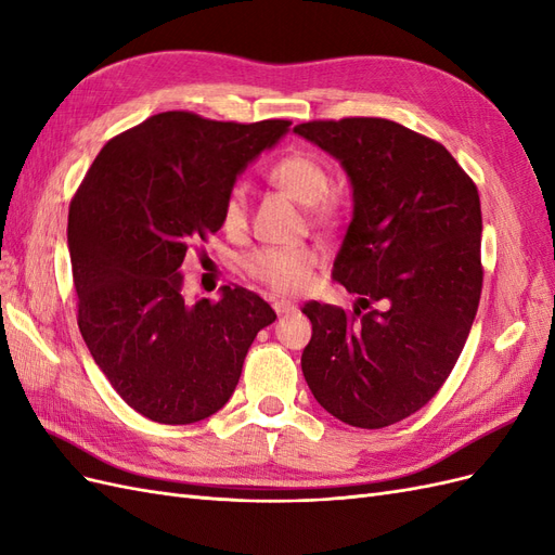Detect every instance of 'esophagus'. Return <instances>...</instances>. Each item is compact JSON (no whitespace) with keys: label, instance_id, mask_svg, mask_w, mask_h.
I'll return each instance as SVG.
<instances>
[{"label":"esophagus","instance_id":"obj_1","mask_svg":"<svg viewBox=\"0 0 555 555\" xmlns=\"http://www.w3.org/2000/svg\"><path fill=\"white\" fill-rule=\"evenodd\" d=\"M273 310L278 312V317H282V314H292V312H296V306H294V304H289V300H275V304H273Z\"/></svg>","mask_w":555,"mask_h":555}]
</instances>
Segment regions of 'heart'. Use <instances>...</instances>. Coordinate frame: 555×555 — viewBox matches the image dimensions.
<instances>
[{"instance_id": "obj_1", "label": "heart", "mask_w": 555, "mask_h": 555, "mask_svg": "<svg viewBox=\"0 0 555 555\" xmlns=\"http://www.w3.org/2000/svg\"><path fill=\"white\" fill-rule=\"evenodd\" d=\"M268 178H271L275 188L298 201V204L310 206L314 215L328 212L324 196L328 194L331 178L326 166L314 155L294 150V153H287L271 166ZM222 224L227 231H241L247 224V192L241 184L233 188L224 201ZM317 263L319 251L312 245L261 247L247 255V259L243 261L251 280H257L280 294H296L306 289Z\"/></svg>"}]
</instances>
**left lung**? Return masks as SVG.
<instances>
[{"mask_svg":"<svg viewBox=\"0 0 555 555\" xmlns=\"http://www.w3.org/2000/svg\"><path fill=\"white\" fill-rule=\"evenodd\" d=\"M300 139L340 162L351 222L331 278L351 312L308 304L304 377L328 414L384 428L422 410L456 365L481 296V206L449 150L382 117L304 122ZM371 302L382 311L360 314Z\"/></svg>","mask_w":555,"mask_h":555,"instance_id":"left-lung-1","label":"left lung"}]
</instances>
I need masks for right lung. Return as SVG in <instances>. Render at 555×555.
<instances>
[{"mask_svg": "<svg viewBox=\"0 0 555 555\" xmlns=\"http://www.w3.org/2000/svg\"><path fill=\"white\" fill-rule=\"evenodd\" d=\"M289 120L215 122L169 111L111 139L78 188L66 241L78 326L129 408L157 424L222 410L273 308L238 284L188 298L180 266L208 233L238 176Z\"/></svg>", "mask_w": 555, "mask_h": 555, "instance_id": "right-lung-1", "label": "right lung"}]
</instances>
